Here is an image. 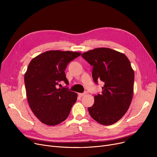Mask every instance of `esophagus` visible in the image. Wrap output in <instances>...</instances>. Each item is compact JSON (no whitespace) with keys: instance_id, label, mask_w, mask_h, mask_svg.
<instances>
[{"instance_id":"1","label":"esophagus","mask_w":157,"mask_h":157,"mask_svg":"<svg viewBox=\"0 0 157 157\" xmlns=\"http://www.w3.org/2000/svg\"><path fill=\"white\" fill-rule=\"evenodd\" d=\"M87 94V92H83V93H80V94H78V95L79 96V97H82L83 96H84V95H85L86 94Z\"/></svg>"}]
</instances>
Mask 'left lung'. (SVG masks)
I'll use <instances>...</instances> for the list:
<instances>
[{"label": "left lung", "instance_id": "left-lung-1", "mask_svg": "<svg viewBox=\"0 0 157 157\" xmlns=\"http://www.w3.org/2000/svg\"><path fill=\"white\" fill-rule=\"evenodd\" d=\"M81 56L93 67L95 83H104L88 112L100 124L112 125L126 113L132 99L134 72L130 62L124 54L107 48H95Z\"/></svg>", "mask_w": 157, "mask_h": 157}]
</instances>
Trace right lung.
Returning <instances> with one entry per match:
<instances>
[{"label": "right lung", "mask_w": 157, "mask_h": 157, "mask_svg": "<svg viewBox=\"0 0 157 157\" xmlns=\"http://www.w3.org/2000/svg\"><path fill=\"white\" fill-rule=\"evenodd\" d=\"M80 53L48 51L33 59L25 74L27 97L36 117L47 125H56L67 119L77 94L67 86L58 88L60 81L69 85L65 70Z\"/></svg>", "instance_id": "obj_1"}]
</instances>
